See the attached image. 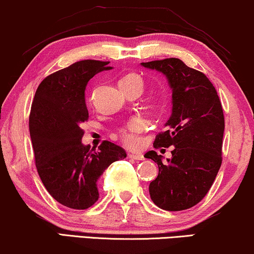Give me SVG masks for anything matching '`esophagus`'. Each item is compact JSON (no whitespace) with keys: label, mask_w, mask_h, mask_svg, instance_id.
Segmentation results:
<instances>
[{"label":"esophagus","mask_w":254,"mask_h":254,"mask_svg":"<svg viewBox=\"0 0 254 254\" xmlns=\"http://www.w3.org/2000/svg\"><path fill=\"white\" fill-rule=\"evenodd\" d=\"M128 157L136 159V161H143V159H144L143 155H142V154H134V152H130V154H128Z\"/></svg>","instance_id":"obj_1"}]
</instances>
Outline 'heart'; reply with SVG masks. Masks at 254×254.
<instances>
[{"label":"heart","mask_w":254,"mask_h":254,"mask_svg":"<svg viewBox=\"0 0 254 254\" xmlns=\"http://www.w3.org/2000/svg\"><path fill=\"white\" fill-rule=\"evenodd\" d=\"M120 86H137L143 89V81L137 74H128L120 79ZM144 123L140 118H134L121 129V137L128 147H136L138 134L143 130Z\"/></svg>","instance_id":"b5f03b06"}]
</instances>
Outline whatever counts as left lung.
I'll return each mask as SVG.
<instances>
[{"mask_svg":"<svg viewBox=\"0 0 254 254\" xmlns=\"http://www.w3.org/2000/svg\"><path fill=\"white\" fill-rule=\"evenodd\" d=\"M142 67L162 72L172 90V112L166 130L154 147H175L172 157L148 151L158 165L149 185L151 200L161 209L185 210L195 206L210 190L222 164L224 116L216 90L207 76L176 58L142 62Z\"/></svg>","mask_w":254,"mask_h":254,"instance_id":"left-lung-1","label":"left lung"}]
</instances>
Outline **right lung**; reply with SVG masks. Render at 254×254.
<instances>
[{
  "label": "right lung",
  "mask_w": 254,
  "mask_h": 254,
  "mask_svg": "<svg viewBox=\"0 0 254 254\" xmlns=\"http://www.w3.org/2000/svg\"><path fill=\"white\" fill-rule=\"evenodd\" d=\"M109 62L83 60L47 76L38 86L30 113V136L38 173L47 192L72 209L98 200V182L113 162L127 157L120 145L104 141L98 150L82 143L88 120L85 89Z\"/></svg>",
  "instance_id": "right-lung-1"
}]
</instances>
